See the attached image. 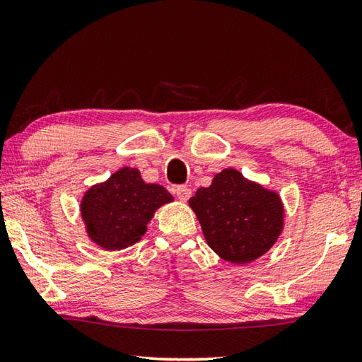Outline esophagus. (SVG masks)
<instances>
[{
  "label": "esophagus",
  "mask_w": 362,
  "mask_h": 362,
  "mask_svg": "<svg viewBox=\"0 0 362 362\" xmlns=\"http://www.w3.org/2000/svg\"><path fill=\"white\" fill-rule=\"evenodd\" d=\"M175 194L178 197L180 202H187L190 199V195H192V190H190L187 186H176Z\"/></svg>",
  "instance_id": "34e87169"
}]
</instances>
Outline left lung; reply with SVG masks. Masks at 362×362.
I'll use <instances>...</instances> for the list:
<instances>
[{"label":"left lung","mask_w":362,"mask_h":362,"mask_svg":"<svg viewBox=\"0 0 362 362\" xmlns=\"http://www.w3.org/2000/svg\"><path fill=\"white\" fill-rule=\"evenodd\" d=\"M208 245L225 262L244 264L264 255L284 230L277 192L249 181L235 168L214 175L189 200Z\"/></svg>","instance_id":"1"}]
</instances>
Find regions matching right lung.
<instances>
[{
    "mask_svg": "<svg viewBox=\"0 0 362 362\" xmlns=\"http://www.w3.org/2000/svg\"><path fill=\"white\" fill-rule=\"evenodd\" d=\"M173 195L160 184L145 182L137 168L122 167L104 182L86 190L80 214L90 240L105 250L139 243L148 222Z\"/></svg>",
    "mask_w": 362,
    "mask_h": 362,
    "instance_id": "right-lung-1",
    "label": "right lung"
}]
</instances>
